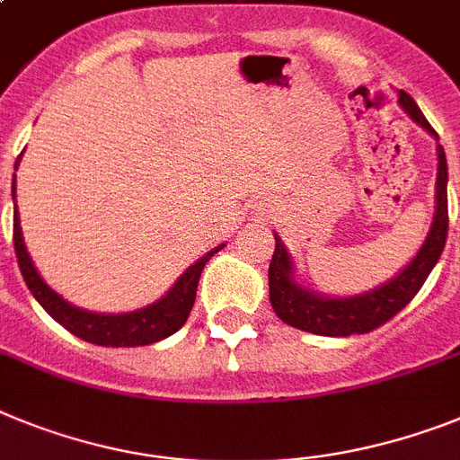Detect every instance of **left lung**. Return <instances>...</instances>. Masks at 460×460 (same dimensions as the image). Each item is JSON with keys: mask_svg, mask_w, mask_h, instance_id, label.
I'll return each instance as SVG.
<instances>
[{"mask_svg": "<svg viewBox=\"0 0 460 460\" xmlns=\"http://www.w3.org/2000/svg\"><path fill=\"white\" fill-rule=\"evenodd\" d=\"M398 104L417 125H421L428 135L438 139V132L430 128L417 102L407 95L405 90H398ZM439 141V139H438ZM438 153V179H435V214L430 230L423 239L417 256L407 262L395 277L375 288L356 293V296H325L319 290L309 288L296 277V261L284 246L281 237L274 234V256L270 262V302L277 316L284 323L293 325L297 331L312 332V335L325 337H349L365 335L375 331L395 314L407 302L417 296L428 274L438 265L442 249L447 242V227H449V214H447V155L442 144L435 148Z\"/></svg>", "mask_w": 460, "mask_h": 460, "instance_id": "8db88e82", "label": "left lung"}]
</instances>
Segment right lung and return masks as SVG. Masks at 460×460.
Listing matches in <instances>:
<instances>
[{
	"label": "right lung",
	"mask_w": 460,
	"mask_h": 460,
	"mask_svg": "<svg viewBox=\"0 0 460 460\" xmlns=\"http://www.w3.org/2000/svg\"><path fill=\"white\" fill-rule=\"evenodd\" d=\"M21 158L15 160V170H18ZM11 195H13V246L15 258H18V268H21L22 279H25L27 288L37 297L46 312L53 316L60 325H65L72 335L81 337L85 342L97 344V347H146V344L160 342L164 337L174 335L183 323H186L188 314L195 302V293H198V281L202 274L204 265L209 262L214 253L223 249L226 244L214 246L207 251L199 261H195L181 277L176 279L167 293L160 300L151 302L146 307L132 309V312L123 314H100L88 312L69 300L55 293L41 274L34 268L32 258L27 253L25 237H22L21 216H18V204H15V174L13 186H11Z\"/></svg>",
	"instance_id": "obj_1"
}]
</instances>
